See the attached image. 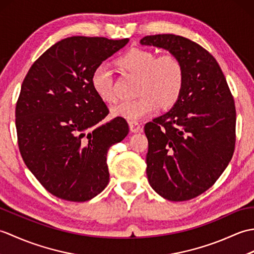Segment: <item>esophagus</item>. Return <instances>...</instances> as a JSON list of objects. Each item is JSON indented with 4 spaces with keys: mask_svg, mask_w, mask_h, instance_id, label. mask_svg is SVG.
Masks as SVG:
<instances>
[{
    "mask_svg": "<svg viewBox=\"0 0 254 254\" xmlns=\"http://www.w3.org/2000/svg\"><path fill=\"white\" fill-rule=\"evenodd\" d=\"M128 124H130V130L134 133H137V132H141L143 130L142 127V124L137 122V121H130L128 122Z\"/></svg>",
    "mask_w": 254,
    "mask_h": 254,
    "instance_id": "1",
    "label": "esophagus"
}]
</instances>
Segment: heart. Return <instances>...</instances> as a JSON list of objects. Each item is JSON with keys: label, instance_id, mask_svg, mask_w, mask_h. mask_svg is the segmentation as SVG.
Masks as SVG:
<instances>
[{"label": "heart", "instance_id": "b5f03b06", "mask_svg": "<svg viewBox=\"0 0 254 254\" xmlns=\"http://www.w3.org/2000/svg\"><path fill=\"white\" fill-rule=\"evenodd\" d=\"M119 66L139 77L138 99L119 102L111 108L113 117L135 121L152 115L159 108L174 105L179 98L185 83V69L180 59L174 53L159 56L147 50L134 48L119 59ZM91 86L100 99L115 100L112 71L105 64L97 66L91 74Z\"/></svg>", "mask_w": 254, "mask_h": 254}]
</instances>
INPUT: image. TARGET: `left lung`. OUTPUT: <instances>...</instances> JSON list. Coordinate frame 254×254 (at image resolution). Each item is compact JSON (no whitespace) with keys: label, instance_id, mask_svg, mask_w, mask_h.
Instances as JSON below:
<instances>
[{"label":"left lung","instance_id":"1","mask_svg":"<svg viewBox=\"0 0 254 254\" xmlns=\"http://www.w3.org/2000/svg\"><path fill=\"white\" fill-rule=\"evenodd\" d=\"M139 42L174 53L185 69L175 106L145 124L144 131L150 187L169 201H189L208 190L233 158L234 97L217 61L196 42L172 34L146 36Z\"/></svg>","mask_w":254,"mask_h":254}]
</instances>
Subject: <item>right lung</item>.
<instances>
[{"label": "right lung", "mask_w": 254, "mask_h": 254, "mask_svg": "<svg viewBox=\"0 0 254 254\" xmlns=\"http://www.w3.org/2000/svg\"><path fill=\"white\" fill-rule=\"evenodd\" d=\"M128 39L73 36L37 59L21 84L15 117L21 157L48 192L71 202L95 197L109 182L108 149L127 135L124 118L105 121L91 86L94 69Z\"/></svg>", "instance_id": "obj_1"}]
</instances>
